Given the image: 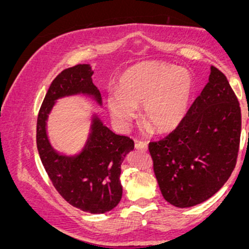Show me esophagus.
<instances>
[{"instance_id":"obj_1","label":"esophagus","mask_w":249,"mask_h":249,"mask_svg":"<svg viewBox=\"0 0 249 249\" xmlns=\"http://www.w3.org/2000/svg\"><path fill=\"white\" fill-rule=\"evenodd\" d=\"M136 148H137V150L146 151L147 150V142H136Z\"/></svg>"}]
</instances>
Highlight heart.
Listing matches in <instances>:
<instances>
[{
  "instance_id": "obj_1",
  "label": "heart",
  "mask_w": 249,
  "mask_h": 249,
  "mask_svg": "<svg viewBox=\"0 0 249 249\" xmlns=\"http://www.w3.org/2000/svg\"><path fill=\"white\" fill-rule=\"evenodd\" d=\"M118 93L107 97L111 117L127 127L142 105V124L156 133H167L181 124L190 110L194 91L187 69L164 62H142L119 77Z\"/></svg>"
}]
</instances>
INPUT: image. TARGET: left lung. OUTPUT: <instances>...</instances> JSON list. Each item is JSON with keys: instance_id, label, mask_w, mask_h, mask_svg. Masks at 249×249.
Here are the masks:
<instances>
[{"instance_id": "left-lung-1", "label": "left lung", "mask_w": 249, "mask_h": 249, "mask_svg": "<svg viewBox=\"0 0 249 249\" xmlns=\"http://www.w3.org/2000/svg\"><path fill=\"white\" fill-rule=\"evenodd\" d=\"M241 108L224 73L211 67L208 83L186 117L148 151L161 194L185 208L206 201L225 185L238 159Z\"/></svg>"}]
</instances>
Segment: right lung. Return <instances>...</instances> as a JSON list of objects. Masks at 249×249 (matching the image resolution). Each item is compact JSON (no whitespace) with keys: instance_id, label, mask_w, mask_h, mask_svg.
<instances>
[{"instance_id":"right-lung-1","label":"right lung","mask_w":249,"mask_h":249,"mask_svg":"<svg viewBox=\"0 0 249 249\" xmlns=\"http://www.w3.org/2000/svg\"><path fill=\"white\" fill-rule=\"evenodd\" d=\"M92 75L90 65L78 64L63 70L53 79L37 117L36 142L43 166L63 199L84 212L102 214L113 210L121 201L122 162L134 148L133 141L113 133L93 116L84 148L77 156L69 157L53 150L45 128L48 115L58 98L83 93L102 104Z\"/></svg>"}]
</instances>
